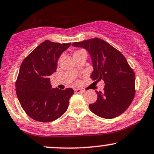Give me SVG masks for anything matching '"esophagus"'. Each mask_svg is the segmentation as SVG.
<instances>
[{"label": "esophagus", "instance_id": "obj_1", "mask_svg": "<svg viewBox=\"0 0 154 154\" xmlns=\"http://www.w3.org/2000/svg\"><path fill=\"white\" fill-rule=\"evenodd\" d=\"M75 92H76V93H83L85 91L83 90H81V89H75Z\"/></svg>", "mask_w": 154, "mask_h": 154}]
</instances>
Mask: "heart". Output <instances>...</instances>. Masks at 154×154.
I'll use <instances>...</instances> for the list:
<instances>
[{"mask_svg": "<svg viewBox=\"0 0 154 154\" xmlns=\"http://www.w3.org/2000/svg\"><path fill=\"white\" fill-rule=\"evenodd\" d=\"M82 52H85V51H83V50H77V51H75V52H74V54H73V57L75 56V55L79 54L82 53Z\"/></svg>", "mask_w": 154, "mask_h": 154, "instance_id": "b5f03b06", "label": "heart"}]
</instances>
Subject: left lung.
Returning <instances> with one entry per match:
<instances>
[{
    "label": "left lung",
    "instance_id": "1",
    "mask_svg": "<svg viewBox=\"0 0 154 154\" xmlns=\"http://www.w3.org/2000/svg\"><path fill=\"white\" fill-rule=\"evenodd\" d=\"M84 48L91 57L93 80L105 82L104 92H97V99L90 104L93 113L106 119L119 116L130 106L135 96L136 77L126 59L118 50L99 38L72 44Z\"/></svg>",
    "mask_w": 154,
    "mask_h": 154
}]
</instances>
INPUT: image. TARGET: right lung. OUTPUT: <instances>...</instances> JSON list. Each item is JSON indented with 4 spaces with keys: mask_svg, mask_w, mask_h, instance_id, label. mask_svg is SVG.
<instances>
[{
    "mask_svg": "<svg viewBox=\"0 0 154 154\" xmlns=\"http://www.w3.org/2000/svg\"><path fill=\"white\" fill-rule=\"evenodd\" d=\"M70 45L45 41L24 59L20 66L16 95L26 113L36 121H54L67 110L73 89H51L49 77L56 72L61 54Z\"/></svg>",
    "mask_w": 154,
    "mask_h": 154,
    "instance_id": "obj_1",
    "label": "right lung"
}]
</instances>
